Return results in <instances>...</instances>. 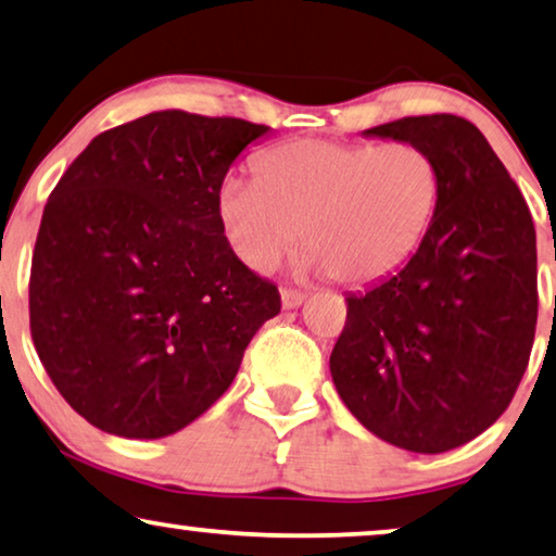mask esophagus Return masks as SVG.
Returning a JSON list of instances; mask_svg holds the SVG:
<instances>
[{"label":"esophagus","instance_id":"34e87169","mask_svg":"<svg viewBox=\"0 0 556 556\" xmlns=\"http://www.w3.org/2000/svg\"><path fill=\"white\" fill-rule=\"evenodd\" d=\"M281 307L285 309H296V307H302V302L307 300V296H304V292H296V289H281Z\"/></svg>","mask_w":556,"mask_h":556}]
</instances>
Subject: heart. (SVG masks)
Returning <instances> with one entry per match:
<instances>
[{"mask_svg":"<svg viewBox=\"0 0 556 556\" xmlns=\"http://www.w3.org/2000/svg\"><path fill=\"white\" fill-rule=\"evenodd\" d=\"M435 201V163L416 143L292 140L260 155L256 178H226L216 214L254 271L275 269L304 233L302 271L367 285L416 254Z\"/></svg>","mask_w":556,"mask_h":556,"instance_id":"heart-1","label":"heart"}]
</instances>
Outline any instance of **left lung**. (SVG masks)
Returning a JSON list of instances; mask_svg holds the SVG:
<instances>
[{
  "label": "left lung",
  "instance_id": "left-lung-1",
  "mask_svg": "<svg viewBox=\"0 0 556 556\" xmlns=\"http://www.w3.org/2000/svg\"><path fill=\"white\" fill-rule=\"evenodd\" d=\"M363 138L416 143L438 201L416 254L348 294L330 355L348 410L413 453L458 448L509 408L536 327V231L483 132L458 115L401 118Z\"/></svg>",
  "mask_w": 556,
  "mask_h": 556
}]
</instances>
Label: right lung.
Segmentation results:
<instances>
[{
    "instance_id": "add662e5",
    "label": "right lung",
    "mask_w": 556,
    "mask_h": 556,
    "mask_svg": "<svg viewBox=\"0 0 556 556\" xmlns=\"http://www.w3.org/2000/svg\"><path fill=\"white\" fill-rule=\"evenodd\" d=\"M267 125L159 111L100 132L47 199L29 327L100 431L170 435L226 393L279 292L239 262L216 193Z\"/></svg>"
}]
</instances>
